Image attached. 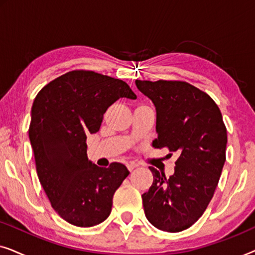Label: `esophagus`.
Instances as JSON below:
<instances>
[{"mask_svg": "<svg viewBox=\"0 0 255 255\" xmlns=\"http://www.w3.org/2000/svg\"><path fill=\"white\" fill-rule=\"evenodd\" d=\"M138 167V163H135V162H130V163H128V169L130 170H133L134 168H137Z\"/></svg>", "mask_w": 255, "mask_h": 255, "instance_id": "esophagus-1", "label": "esophagus"}]
</instances>
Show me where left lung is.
Instances as JSON below:
<instances>
[{
  "instance_id": "left-lung-1",
  "label": "left lung",
  "mask_w": 255,
  "mask_h": 255,
  "mask_svg": "<svg viewBox=\"0 0 255 255\" xmlns=\"http://www.w3.org/2000/svg\"><path fill=\"white\" fill-rule=\"evenodd\" d=\"M135 86L156 110L153 147L179 154L168 179L149 167L153 183L141 195L146 218L162 231H183L203 215L221 177L228 142L222 113L207 93L188 82L135 80Z\"/></svg>"
}]
</instances>
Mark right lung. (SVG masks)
Returning <instances> with one entry per match:
<instances>
[{
  "instance_id": "1",
  "label": "right lung",
  "mask_w": 255,
  "mask_h": 255,
  "mask_svg": "<svg viewBox=\"0 0 255 255\" xmlns=\"http://www.w3.org/2000/svg\"><path fill=\"white\" fill-rule=\"evenodd\" d=\"M121 97L137 99L120 79L72 71L33 101L29 138L38 177L52 208L69 224L90 228L106 221L115 191L130 174L123 163L103 168L87 156V134L100 130L104 113Z\"/></svg>"
}]
</instances>
